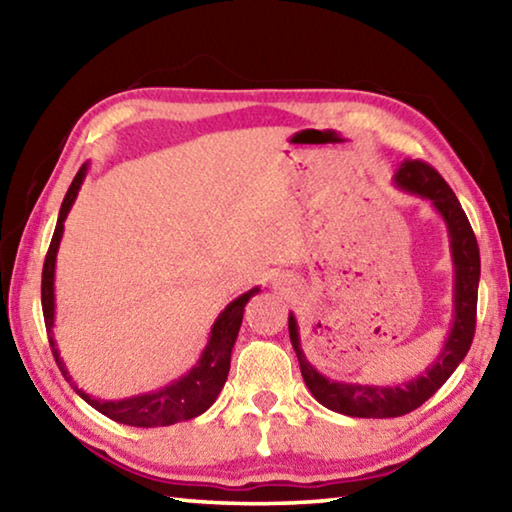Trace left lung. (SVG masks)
Instances as JSON below:
<instances>
[{
  "instance_id": "1",
  "label": "left lung",
  "mask_w": 512,
  "mask_h": 512,
  "mask_svg": "<svg viewBox=\"0 0 512 512\" xmlns=\"http://www.w3.org/2000/svg\"><path fill=\"white\" fill-rule=\"evenodd\" d=\"M393 185L406 194L420 196L429 201L433 210L447 225L449 253L454 264V314L452 327L445 336L443 350L424 372L402 384L377 386L359 384V381H336L311 366L307 354L302 352L298 320L289 314V336L300 363L302 379L316 400L329 411L350 415V418H397L418 409L452 377L458 363L470 350L476 327V293H479L481 257L479 244L467 221L461 203L454 196L440 173L420 160H404L393 176Z\"/></svg>"
}]
</instances>
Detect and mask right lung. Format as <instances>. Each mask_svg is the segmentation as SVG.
Masks as SVG:
<instances>
[{"label": "right lung", "instance_id": "right-lung-1", "mask_svg": "<svg viewBox=\"0 0 512 512\" xmlns=\"http://www.w3.org/2000/svg\"><path fill=\"white\" fill-rule=\"evenodd\" d=\"M88 169H90V162H85L79 169V173L74 176L72 185L67 189L63 205H60V212H58L54 237H51V244L47 250L45 266H42V314H45L51 352H54V359L58 363L60 372H63V377L69 381V386H72L74 391L92 406V409H97L110 420L128 424V427H146V429L169 427V424L192 420L196 415H201L210 409V406L216 402V397H219L230 372V357H232V348H235L241 320H244V307L248 305L250 298L257 296L259 287H253L250 291L241 293L239 298L232 300L230 305L216 316L201 357H198V361L185 372L183 377L173 379L171 384L158 388V391L124 397V400H101V397L85 393L83 388L76 386L72 375H69L65 361L60 357L58 343L54 339V323H56L54 280H56V255L60 248V239H63V232H65V219L69 210H72L76 196H79V189L83 185L85 176H88Z\"/></svg>", "mask_w": 512, "mask_h": 512}]
</instances>
